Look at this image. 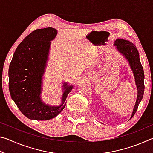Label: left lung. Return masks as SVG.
I'll return each mask as SVG.
<instances>
[{"mask_svg":"<svg viewBox=\"0 0 153 153\" xmlns=\"http://www.w3.org/2000/svg\"><path fill=\"white\" fill-rule=\"evenodd\" d=\"M114 45L116 46L117 51H119L121 55H123L124 57L129 61V65L133 71L134 78H135L136 87L138 89V96H137L136 104L131 116V118H132L138 109V105L141 102L144 95V74L143 67L140 61L138 51L137 50L136 46L133 43L128 40L118 38L115 41Z\"/></svg>","mask_w":153,"mask_h":153,"instance_id":"left-lung-1","label":"left lung"}]
</instances>
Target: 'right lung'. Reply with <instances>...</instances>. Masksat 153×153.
Instances as JSON below:
<instances>
[{
    "mask_svg": "<svg viewBox=\"0 0 153 153\" xmlns=\"http://www.w3.org/2000/svg\"><path fill=\"white\" fill-rule=\"evenodd\" d=\"M56 34L57 30L53 27L34 30L18 45L10 63V94L21 112L30 120H48L57 116L65 107L67 95L73 88L65 83L61 104L57 107L46 105L41 99L51 41Z\"/></svg>",
    "mask_w": 153,
    "mask_h": 153,
    "instance_id": "add662e5",
    "label": "right lung"
}]
</instances>
